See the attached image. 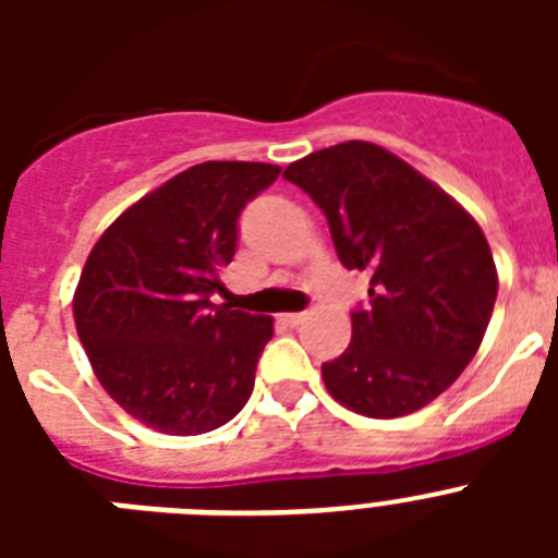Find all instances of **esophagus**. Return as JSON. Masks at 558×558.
<instances>
[{"mask_svg":"<svg viewBox=\"0 0 558 558\" xmlns=\"http://www.w3.org/2000/svg\"><path fill=\"white\" fill-rule=\"evenodd\" d=\"M304 318H307L304 313H284L282 315V322L288 324V327H299V324H304Z\"/></svg>","mask_w":558,"mask_h":558,"instance_id":"obj_1","label":"esophagus"}]
</instances>
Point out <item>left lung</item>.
I'll return each mask as SVG.
<instances>
[{"mask_svg": "<svg viewBox=\"0 0 558 558\" xmlns=\"http://www.w3.org/2000/svg\"><path fill=\"white\" fill-rule=\"evenodd\" d=\"M284 179L327 215L340 263L368 276L352 343L324 363L327 391L368 418L425 408L461 377L497 299L481 226L441 186L372 142H340L293 161Z\"/></svg>", "mask_w": 558, "mask_h": 558, "instance_id": "1", "label": "left lung"}]
</instances>
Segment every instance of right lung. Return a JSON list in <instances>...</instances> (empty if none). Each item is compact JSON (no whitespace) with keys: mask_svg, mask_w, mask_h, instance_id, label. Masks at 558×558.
Masks as SVG:
<instances>
[{"mask_svg":"<svg viewBox=\"0 0 558 558\" xmlns=\"http://www.w3.org/2000/svg\"><path fill=\"white\" fill-rule=\"evenodd\" d=\"M263 161H204L128 206L83 265L72 313L100 386L167 436L218 430L243 411L274 338L268 315L211 304L236 218L279 179Z\"/></svg>","mask_w":558,"mask_h":558,"instance_id":"1","label":"right lung"}]
</instances>
